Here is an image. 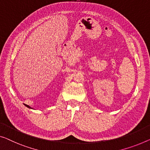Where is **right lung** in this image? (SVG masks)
<instances>
[{
  "instance_id": "add662e5",
  "label": "right lung",
  "mask_w": 150,
  "mask_h": 150,
  "mask_svg": "<svg viewBox=\"0 0 150 150\" xmlns=\"http://www.w3.org/2000/svg\"><path fill=\"white\" fill-rule=\"evenodd\" d=\"M24 105H25V106H26V107H28V108H31V109H33L32 107H30V106H29V105H27V104H23Z\"/></svg>"
}]
</instances>
